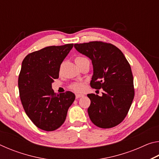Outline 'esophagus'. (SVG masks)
I'll return each mask as SVG.
<instances>
[{"instance_id": "34e87169", "label": "esophagus", "mask_w": 159, "mask_h": 159, "mask_svg": "<svg viewBox=\"0 0 159 159\" xmlns=\"http://www.w3.org/2000/svg\"><path fill=\"white\" fill-rule=\"evenodd\" d=\"M81 97H83V95H81V94H76V99L81 98Z\"/></svg>"}]
</instances>
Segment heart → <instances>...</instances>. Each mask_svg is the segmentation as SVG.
Returning a JSON list of instances; mask_svg holds the SVG:
<instances>
[{
	"label": "heart",
	"instance_id": "1",
	"mask_svg": "<svg viewBox=\"0 0 159 159\" xmlns=\"http://www.w3.org/2000/svg\"><path fill=\"white\" fill-rule=\"evenodd\" d=\"M85 59H86L84 57H81V56H79V57H76L75 58V62L78 63V62H80V61H81L83 60H84ZM70 88H71V90H73L75 92H81V91L83 90L84 89V85H83V83H74L73 84H71V86H70Z\"/></svg>",
	"mask_w": 159,
	"mask_h": 159
}]
</instances>
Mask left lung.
Wrapping results in <instances>:
<instances>
[{
  "label": "left lung",
  "mask_w": 159,
  "mask_h": 159,
  "mask_svg": "<svg viewBox=\"0 0 159 159\" xmlns=\"http://www.w3.org/2000/svg\"><path fill=\"white\" fill-rule=\"evenodd\" d=\"M77 51L92 61L90 86L103 89L102 96L88 94L91 121L99 128H110L121 123L134 96L131 67L123 52L111 43L92 41L74 44Z\"/></svg>",
  "instance_id": "8db88e82"
}]
</instances>
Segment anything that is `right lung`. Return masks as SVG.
Returning <instances> with one entry per match:
<instances>
[{
  "label": "right lung",
  "instance_id": "right-lung-1",
  "mask_svg": "<svg viewBox=\"0 0 159 159\" xmlns=\"http://www.w3.org/2000/svg\"><path fill=\"white\" fill-rule=\"evenodd\" d=\"M73 46L71 43L44 48L29 54L21 64L18 79L21 104L28 117L41 130L60 128L76 98L70 91L58 95L52 89L61 64Z\"/></svg>",
  "mask_w": 159,
  "mask_h": 159
}]
</instances>
